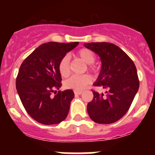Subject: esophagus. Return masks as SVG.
I'll return each mask as SVG.
<instances>
[{
  "mask_svg": "<svg viewBox=\"0 0 155 155\" xmlns=\"http://www.w3.org/2000/svg\"><path fill=\"white\" fill-rule=\"evenodd\" d=\"M82 93V91H76V90L74 91V94L76 95H80Z\"/></svg>",
  "mask_w": 155,
  "mask_h": 155,
  "instance_id": "34e87169",
  "label": "esophagus"
}]
</instances>
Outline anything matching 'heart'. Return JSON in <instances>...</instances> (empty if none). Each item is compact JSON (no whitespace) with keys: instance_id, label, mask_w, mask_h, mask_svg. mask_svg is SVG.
<instances>
[{"instance_id":"b5f03b06","label":"heart","mask_w":155,"mask_h":155,"mask_svg":"<svg viewBox=\"0 0 155 155\" xmlns=\"http://www.w3.org/2000/svg\"><path fill=\"white\" fill-rule=\"evenodd\" d=\"M76 57L82 59L85 63L87 64V69L91 71H96V67L94 65L96 56L95 54L88 48H81L76 52ZM58 71L62 77H67L70 73V61L69 57L65 55L61 59L58 64ZM91 82V77L88 74L81 75V76H72L67 79L64 85L67 88L74 89L76 91H81L85 88Z\"/></svg>"}]
</instances>
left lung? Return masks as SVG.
Returning <instances> with one entry per match:
<instances>
[{"label":"left lung","instance_id":"obj_1","mask_svg":"<svg viewBox=\"0 0 155 155\" xmlns=\"http://www.w3.org/2000/svg\"><path fill=\"white\" fill-rule=\"evenodd\" d=\"M85 46L101 57L102 68L94 85L107 90V95L93 91L87 104L91 119L98 124H112L129 110L140 86L137 68L130 58L109 43H90Z\"/></svg>","mask_w":155,"mask_h":155}]
</instances>
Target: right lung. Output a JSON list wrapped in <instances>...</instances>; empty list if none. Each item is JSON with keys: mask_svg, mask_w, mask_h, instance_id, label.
Returning <instances> with one entry per match:
<instances>
[{"mask_svg": "<svg viewBox=\"0 0 155 155\" xmlns=\"http://www.w3.org/2000/svg\"><path fill=\"white\" fill-rule=\"evenodd\" d=\"M78 44L79 42L43 43L20 66L15 81L17 92L26 112L40 124H58L68 116L74 97L73 91H55L54 96L51 94L61 86V59Z\"/></svg>", "mask_w": 155, "mask_h": 155, "instance_id": "1", "label": "right lung"}]
</instances>
